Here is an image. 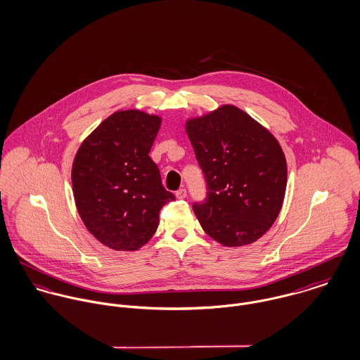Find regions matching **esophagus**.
Instances as JSON below:
<instances>
[{
    "label": "esophagus",
    "mask_w": 360,
    "mask_h": 360,
    "mask_svg": "<svg viewBox=\"0 0 360 360\" xmlns=\"http://www.w3.org/2000/svg\"><path fill=\"white\" fill-rule=\"evenodd\" d=\"M176 197H177L179 200H184V198L187 197V191H186V188H180V190H177V191H176Z\"/></svg>",
    "instance_id": "esophagus-1"
}]
</instances>
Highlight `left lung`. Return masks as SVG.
<instances>
[{
    "label": "left lung",
    "instance_id": "left-lung-1",
    "mask_svg": "<svg viewBox=\"0 0 360 360\" xmlns=\"http://www.w3.org/2000/svg\"><path fill=\"white\" fill-rule=\"evenodd\" d=\"M204 172L205 202L193 209L204 231L224 247L255 243L276 221L287 187V162L276 137L234 105L186 122Z\"/></svg>",
    "mask_w": 360,
    "mask_h": 360
}]
</instances>
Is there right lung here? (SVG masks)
<instances>
[{"mask_svg": "<svg viewBox=\"0 0 360 360\" xmlns=\"http://www.w3.org/2000/svg\"><path fill=\"white\" fill-rule=\"evenodd\" d=\"M162 119L117 110L82 143L72 166L77 212L110 250L137 251L154 236L159 212L174 195L162 186L150 151Z\"/></svg>", "mask_w": 360, "mask_h": 360, "instance_id": "right-lung-1", "label": "right lung"}]
</instances>
